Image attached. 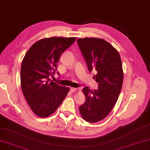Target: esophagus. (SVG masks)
Returning a JSON list of instances; mask_svg holds the SVG:
<instances>
[{"label": "esophagus", "mask_w": 150, "mask_h": 150, "mask_svg": "<svg viewBox=\"0 0 150 150\" xmlns=\"http://www.w3.org/2000/svg\"><path fill=\"white\" fill-rule=\"evenodd\" d=\"M70 91H71L72 93H75L78 91V89L77 88H74V87H70Z\"/></svg>", "instance_id": "obj_1"}]
</instances>
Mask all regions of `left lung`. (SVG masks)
<instances>
[{"label": "left lung", "mask_w": 150, "mask_h": 150, "mask_svg": "<svg viewBox=\"0 0 150 150\" xmlns=\"http://www.w3.org/2000/svg\"><path fill=\"white\" fill-rule=\"evenodd\" d=\"M77 42L89 71H97L93 78L98 83L96 90L83 89L86 102L79 110L85 121L96 123L110 114L119 97L123 81L122 63L116 49L103 39L78 38Z\"/></svg>", "instance_id": "1"}]
</instances>
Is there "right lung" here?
Segmentation results:
<instances>
[{"mask_svg": "<svg viewBox=\"0 0 150 150\" xmlns=\"http://www.w3.org/2000/svg\"><path fill=\"white\" fill-rule=\"evenodd\" d=\"M76 37H51L35 42L27 51L21 67V87L32 111L40 117L52 115L61 105L69 88L50 80L61 56ZM57 74L59 75V72Z\"/></svg>", "mask_w": 150, "mask_h": 150, "instance_id": "obj_1", "label": "right lung"}]
</instances>
